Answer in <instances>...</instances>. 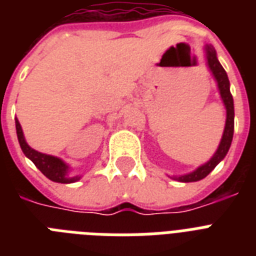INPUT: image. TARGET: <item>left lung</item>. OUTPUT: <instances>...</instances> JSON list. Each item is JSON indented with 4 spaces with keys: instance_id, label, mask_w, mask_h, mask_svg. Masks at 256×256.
<instances>
[{
    "instance_id": "left-lung-1",
    "label": "left lung",
    "mask_w": 256,
    "mask_h": 256,
    "mask_svg": "<svg viewBox=\"0 0 256 256\" xmlns=\"http://www.w3.org/2000/svg\"><path fill=\"white\" fill-rule=\"evenodd\" d=\"M206 52L207 64H208V68H210V70L212 72V74H214L215 80L218 82L220 96H222L223 102H224V106H226V126H224V132H223L220 144H219L218 150H216V152L214 154V156H212L206 164H203V166L196 168L194 172L176 178L179 179L180 182H196V180H200V179H203L204 176H207V175L210 174L211 171L215 168V166L226 156L227 152H228V148H230L231 146L232 136H234V100H232V96H231L230 92V81H228V77H227L226 70L223 69L222 65L219 64L214 48L207 45Z\"/></svg>"
}]
</instances>
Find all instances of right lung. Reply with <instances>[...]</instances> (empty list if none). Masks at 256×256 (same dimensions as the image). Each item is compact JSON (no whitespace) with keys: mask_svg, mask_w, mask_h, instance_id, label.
Wrapping results in <instances>:
<instances>
[{"mask_svg":"<svg viewBox=\"0 0 256 256\" xmlns=\"http://www.w3.org/2000/svg\"><path fill=\"white\" fill-rule=\"evenodd\" d=\"M16 128H17L18 142H20V146H21L24 154L36 164V168L41 171L46 178H49L50 180L58 183H72L74 180H77L78 176L70 178L69 175H68V168H69L61 160H58L56 156H46V154L36 152V150L30 148L29 144H26L21 124H20L18 120H16Z\"/></svg>","mask_w":256,"mask_h":256,"instance_id":"obj_1","label":"right lung"}]
</instances>
